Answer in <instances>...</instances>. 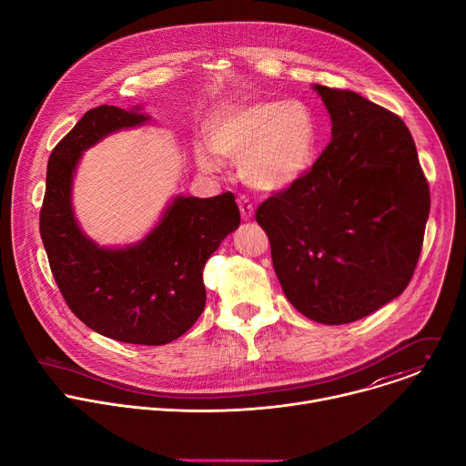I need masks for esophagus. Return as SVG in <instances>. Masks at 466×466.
Listing matches in <instances>:
<instances>
[{"mask_svg": "<svg viewBox=\"0 0 466 466\" xmlns=\"http://www.w3.org/2000/svg\"><path fill=\"white\" fill-rule=\"evenodd\" d=\"M238 205H239L241 218H243L245 221L252 219V216H254V205L250 203V198L245 197V195H241V197H238Z\"/></svg>", "mask_w": 466, "mask_h": 466, "instance_id": "1", "label": "esophagus"}]
</instances>
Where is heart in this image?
<instances>
[{"label":"heart","instance_id":"b5f03b06","mask_svg":"<svg viewBox=\"0 0 466 466\" xmlns=\"http://www.w3.org/2000/svg\"><path fill=\"white\" fill-rule=\"evenodd\" d=\"M319 132L300 101H256L218 110L208 142L195 144L203 171L219 169V157L239 164L243 180L261 191L284 189L311 166Z\"/></svg>","mask_w":466,"mask_h":466}]
</instances>
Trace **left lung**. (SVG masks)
<instances>
[{"label": "left lung", "mask_w": 466, "mask_h": 466, "mask_svg": "<svg viewBox=\"0 0 466 466\" xmlns=\"http://www.w3.org/2000/svg\"><path fill=\"white\" fill-rule=\"evenodd\" d=\"M331 142L299 180L258 207L288 300L347 324L400 295L417 268L430 186L406 123L350 90L313 86Z\"/></svg>", "instance_id": "8db88e82"}]
</instances>
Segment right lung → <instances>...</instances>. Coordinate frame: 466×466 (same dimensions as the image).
Segmentation results:
<instances>
[{
    "instance_id": "1",
    "label": "right lung",
    "mask_w": 466,
    "mask_h": 466,
    "mask_svg": "<svg viewBox=\"0 0 466 466\" xmlns=\"http://www.w3.org/2000/svg\"><path fill=\"white\" fill-rule=\"evenodd\" d=\"M137 110H88L51 151L40 236L68 308L97 334L130 345H166L193 326L207 304L203 269L239 227L236 197H175L160 223L137 245L105 248L79 228L72 180L88 147L110 132L144 125Z\"/></svg>"
}]
</instances>
